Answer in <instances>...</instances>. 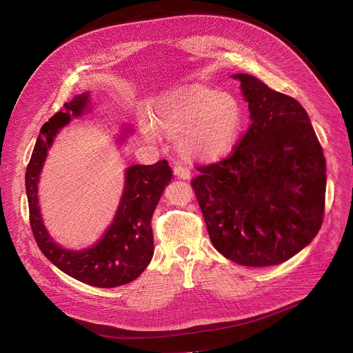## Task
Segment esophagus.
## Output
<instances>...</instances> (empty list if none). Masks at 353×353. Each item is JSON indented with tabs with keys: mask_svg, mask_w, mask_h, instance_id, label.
I'll list each match as a JSON object with an SVG mask.
<instances>
[{
	"mask_svg": "<svg viewBox=\"0 0 353 353\" xmlns=\"http://www.w3.org/2000/svg\"><path fill=\"white\" fill-rule=\"evenodd\" d=\"M174 174L176 178H181V179H190L191 178V172L188 168L185 166H181V165H176L174 168Z\"/></svg>",
	"mask_w": 353,
	"mask_h": 353,
	"instance_id": "34e87169",
	"label": "esophagus"
}]
</instances>
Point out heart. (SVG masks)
Instances as JSON below:
<instances>
[{
  "mask_svg": "<svg viewBox=\"0 0 353 353\" xmlns=\"http://www.w3.org/2000/svg\"><path fill=\"white\" fill-rule=\"evenodd\" d=\"M150 119L141 121L146 142L159 132L174 139L175 150L191 162H216L236 149L244 129V109L237 96L203 85L181 86L154 100Z\"/></svg>",
  "mask_w": 353,
  "mask_h": 353,
  "instance_id": "obj_1",
  "label": "heart"
}]
</instances>
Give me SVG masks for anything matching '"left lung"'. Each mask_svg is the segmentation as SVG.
Instances as JSON below:
<instances>
[{"label":"left lung","mask_w":353,"mask_h":353,"mask_svg":"<svg viewBox=\"0 0 353 353\" xmlns=\"http://www.w3.org/2000/svg\"><path fill=\"white\" fill-rule=\"evenodd\" d=\"M251 125L234 154L192 181L212 245L247 267L284 263L322 225L326 161L297 100L237 73Z\"/></svg>","instance_id":"1"}]
</instances>
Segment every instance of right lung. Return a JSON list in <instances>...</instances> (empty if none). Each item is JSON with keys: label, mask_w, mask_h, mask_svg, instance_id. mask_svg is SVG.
Wrapping results in <instances>:
<instances>
[{"label": "right lung", "mask_w": 353, "mask_h": 353, "mask_svg": "<svg viewBox=\"0 0 353 353\" xmlns=\"http://www.w3.org/2000/svg\"><path fill=\"white\" fill-rule=\"evenodd\" d=\"M90 112V94L83 92L64 103L63 110L41 126L26 171V192L31 230L43 254L67 276L94 288L110 289L138 279L152 260L154 234L150 220L165 187L172 179V170L166 161L126 168L119 205L100 240L80 250L60 245L50 236L43 221L39 181L48 150L60 129L69 125L73 117L86 116ZM132 132L130 125H125L119 142Z\"/></svg>", "instance_id": "right-lung-1"}]
</instances>
